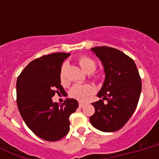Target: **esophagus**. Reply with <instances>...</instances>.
<instances>
[{"label":"esophagus","mask_w":159,"mask_h":159,"mask_svg":"<svg viewBox=\"0 0 159 159\" xmlns=\"http://www.w3.org/2000/svg\"><path fill=\"white\" fill-rule=\"evenodd\" d=\"M85 106V103L83 102H79V107L80 108H82V107H84Z\"/></svg>","instance_id":"34e87169"}]
</instances>
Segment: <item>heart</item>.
Instances as JSON below:
<instances>
[{
	"label": "heart",
	"mask_w": 159,
	"mask_h": 159,
	"mask_svg": "<svg viewBox=\"0 0 159 159\" xmlns=\"http://www.w3.org/2000/svg\"><path fill=\"white\" fill-rule=\"evenodd\" d=\"M79 64L82 70L87 73H92L95 71L97 65L96 62L87 56H82L79 58ZM60 82L62 86L67 85V77L65 76V65H63L60 72ZM95 92L94 87L89 84H75L69 91L70 97L76 100L83 102L87 99V97L93 94Z\"/></svg>",
	"instance_id": "heart-1"
}]
</instances>
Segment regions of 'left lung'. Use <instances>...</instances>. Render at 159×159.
<instances>
[{
    "instance_id": "left-lung-1",
    "label": "left lung",
    "mask_w": 159,
    "mask_h": 159,
    "mask_svg": "<svg viewBox=\"0 0 159 159\" xmlns=\"http://www.w3.org/2000/svg\"><path fill=\"white\" fill-rule=\"evenodd\" d=\"M92 51L102 61L106 78L97 94L102 100L92 104L95 113L90 122L99 130L114 132L120 129L135 111L142 89L140 76L134 60L123 52L106 46Z\"/></svg>"
}]
</instances>
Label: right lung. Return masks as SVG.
Listing matches in <instances>:
<instances>
[{"label": "right lung", "instance_id": "right-lung-1", "mask_svg": "<svg viewBox=\"0 0 159 159\" xmlns=\"http://www.w3.org/2000/svg\"><path fill=\"white\" fill-rule=\"evenodd\" d=\"M70 53L43 55L30 62L16 82V102L21 117L34 134L46 141H57L70 129L69 117L78 107L67 98L61 106L53 102L55 93L65 92L60 82L62 62Z\"/></svg>", "mask_w": 159, "mask_h": 159}]
</instances>
